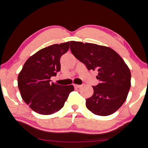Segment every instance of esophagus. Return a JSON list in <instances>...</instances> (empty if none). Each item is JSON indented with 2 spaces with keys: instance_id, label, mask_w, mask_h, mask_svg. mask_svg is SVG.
I'll list each match as a JSON object with an SVG mask.
<instances>
[{
  "instance_id": "esophagus-1",
  "label": "esophagus",
  "mask_w": 148,
  "mask_h": 148,
  "mask_svg": "<svg viewBox=\"0 0 148 148\" xmlns=\"http://www.w3.org/2000/svg\"><path fill=\"white\" fill-rule=\"evenodd\" d=\"M74 86L75 88H79L80 87H81V85H79V84H74Z\"/></svg>"
}]
</instances>
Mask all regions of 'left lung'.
<instances>
[{"instance_id":"8db88e82","label":"left lung","mask_w":148,"mask_h":148,"mask_svg":"<svg viewBox=\"0 0 148 148\" xmlns=\"http://www.w3.org/2000/svg\"><path fill=\"white\" fill-rule=\"evenodd\" d=\"M70 49L88 70L98 71L100 83L92 86L93 95L86 99L87 109L99 116L113 114L126 100L130 88L131 73L127 65L109 47L71 41Z\"/></svg>"}]
</instances>
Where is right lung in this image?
<instances>
[{
  "instance_id": "add662e5",
  "label": "right lung",
  "mask_w": 148,
  "mask_h": 148,
  "mask_svg": "<svg viewBox=\"0 0 148 148\" xmlns=\"http://www.w3.org/2000/svg\"><path fill=\"white\" fill-rule=\"evenodd\" d=\"M69 48V42L46 47L28 58L18 76L21 98L40 114L49 115L60 110L72 91V84L61 86L51 82L60 71V58Z\"/></svg>"
}]
</instances>
